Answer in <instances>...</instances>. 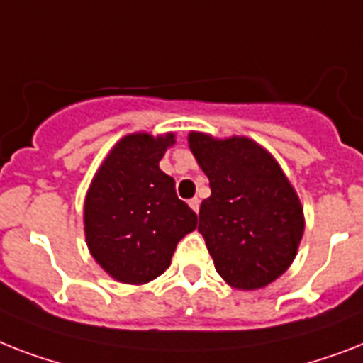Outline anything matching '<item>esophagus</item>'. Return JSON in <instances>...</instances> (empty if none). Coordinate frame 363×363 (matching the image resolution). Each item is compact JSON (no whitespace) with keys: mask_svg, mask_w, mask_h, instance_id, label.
Here are the masks:
<instances>
[{"mask_svg":"<svg viewBox=\"0 0 363 363\" xmlns=\"http://www.w3.org/2000/svg\"><path fill=\"white\" fill-rule=\"evenodd\" d=\"M188 205H190V207L194 208V212L199 211V199H197V197H194V199H190V201H188Z\"/></svg>","mask_w":363,"mask_h":363,"instance_id":"34e87169","label":"esophagus"}]
</instances>
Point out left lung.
Segmentation results:
<instances>
[{
    "label": "left lung",
    "instance_id": "1",
    "mask_svg": "<svg viewBox=\"0 0 363 363\" xmlns=\"http://www.w3.org/2000/svg\"><path fill=\"white\" fill-rule=\"evenodd\" d=\"M188 147L211 182L199 225L216 272L233 289L255 291L293 264L304 207L278 160L246 135L190 132Z\"/></svg>",
    "mask_w": 363,
    "mask_h": 363
}]
</instances>
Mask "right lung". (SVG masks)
Segmentation results:
<instances>
[{
  "instance_id": "add662e5",
  "label": "right lung",
  "mask_w": 363,
  "mask_h": 363,
  "mask_svg": "<svg viewBox=\"0 0 363 363\" xmlns=\"http://www.w3.org/2000/svg\"><path fill=\"white\" fill-rule=\"evenodd\" d=\"M173 145V132L126 134L85 194V242L115 281L143 285L158 278L172 264L179 240L196 229V212L177 197L173 177L158 166Z\"/></svg>"
}]
</instances>
